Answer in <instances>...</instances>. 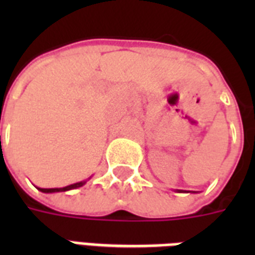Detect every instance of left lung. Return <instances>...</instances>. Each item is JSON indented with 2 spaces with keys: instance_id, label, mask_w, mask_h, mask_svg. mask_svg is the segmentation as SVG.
Instances as JSON below:
<instances>
[{
  "instance_id": "left-lung-1",
  "label": "left lung",
  "mask_w": 255,
  "mask_h": 255,
  "mask_svg": "<svg viewBox=\"0 0 255 255\" xmlns=\"http://www.w3.org/2000/svg\"><path fill=\"white\" fill-rule=\"evenodd\" d=\"M177 192H184V190H178V189H177Z\"/></svg>"
}]
</instances>
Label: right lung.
Instances as JSON below:
<instances>
[{
	"label": "right lung",
	"instance_id": "obj_1",
	"mask_svg": "<svg viewBox=\"0 0 255 255\" xmlns=\"http://www.w3.org/2000/svg\"><path fill=\"white\" fill-rule=\"evenodd\" d=\"M86 181H81V182H75V184H71V185H67L65 188H38V189L43 192V193H54V192H66V190H71V189H77L79 186L85 185Z\"/></svg>",
	"mask_w": 255,
	"mask_h": 255
}]
</instances>
